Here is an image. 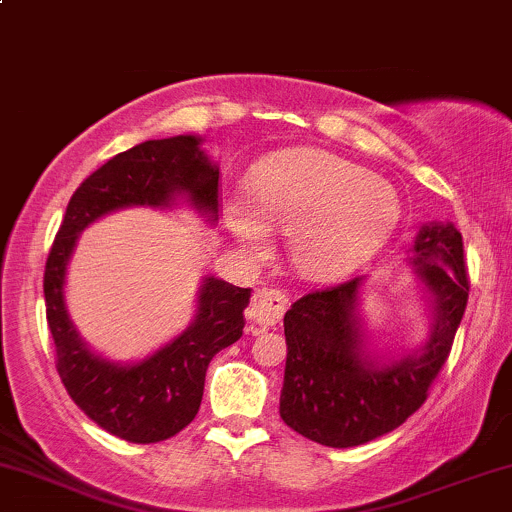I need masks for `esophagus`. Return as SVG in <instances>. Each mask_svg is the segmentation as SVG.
<instances>
[{"label": "esophagus", "mask_w": 512, "mask_h": 512, "mask_svg": "<svg viewBox=\"0 0 512 512\" xmlns=\"http://www.w3.org/2000/svg\"><path fill=\"white\" fill-rule=\"evenodd\" d=\"M289 306V299L280 289H258L251 299L249 311H246V320H249L251 332H263L266 327H273L280 323Z\"/></svg>", "instance_id": "obj_1"}]
</instances>
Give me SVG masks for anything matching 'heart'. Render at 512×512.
I'll return each instance as SVG.
<instances>
[{"label":"heart","mask_w":512,"mask_h":512,"mask_svg":"<svg viewBox=\"0 0 512 512\" xmlns=\"http://www.w3.org/2000/svg\"><path fill=\"white\" fill-rule=\"evenodd\" d=\"M401 199L394 185L330 151L273 156L251 170L246 194L225 204L230 232L263 251L270 227H285L292 266L308 280L344 277L394 235Z\"/></svg>","instance_id":"obj_1"}]
</instances>
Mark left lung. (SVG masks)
I'll list each match as a JSON object with an SVG mask.
<instances>
[{
  "label": "left lung",
  "mask_w": 512,
  "mask_h": 512,
  "mask_svg": "<svg viewBox=\"0 0 512 512\" xmlns=\"http://www.w3.org/2000/svg\"><path fill=\"white\" fill-rule=\"evenodd\" d=\"M408 261L434 311L420 351L396 361H377L365 351L358 318L363 277L301 296L285 313L280 418L301 437L332 449L361 446L396 430L425 403L468 306L463 237L451 223L425 225Z\"/></svg>",
  "instance_id": "1"
}]
</instances>
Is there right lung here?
Segmentation results:
<instances>
[{
    "mask_svg": "<svg viewBox=\"0 0 512 512\" xmlns=\"http://www.w3.org/2000/svg\"><path fill=\"white\" fill-rule=\"evenodd\" d=\"M201 137L149 140L97 168L68 201L44 266V304L56 346V370L68 396L102 430L130 444H156L185 430L199 413L211 358L244 332L251 289L206 277L197 318L180 337L140 363H111L87 349L68 318L63 285L80 232L128 206H170L185 197L208 220L218 218V168Z\"/></svg>",
    "mask_w": 512,
    "mask_h": 512,
    "instance_id": "right-lung-1",
    "label": "right lung"
}]
</instances>
